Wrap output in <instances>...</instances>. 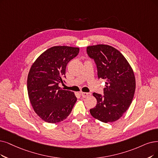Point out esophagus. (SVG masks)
<instances>
[{"label": "esophagus", "mask_w": 158, "mask_h": 158, "mask_svg": "<svg viewBox=\"0 0 158 158\" xmlns=\"http://www.w3.org/2000/svg\"><path fill=\"white\" fill-rule=\"evenodd\" d=\"M81 95L82 96V97L84 98H86L87 97H89L91 95L90 93H85V92H81Z\"/></svg>", "instance_id": "obj_1"}]
</instances>
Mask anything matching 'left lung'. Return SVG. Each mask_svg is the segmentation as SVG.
I'll return each mask as SVG.
<instances>
[{
  "label": "left lung",
  "instance_id": "obj_1",
  "mask_svg": "<svg viewBox=\"0 0 158 158\" xmlns=\"http://www.w3.org/2000/svg\"><path fill=\"white\" fill-rule=\"evenodd\" d=\"M87 53L95 62L98 78L105 80L104 95L93 93L97 104L90 110L91 115L105 123L116 121L128 109L134 96L133 69L124 56L111 46H89Z\"/></svg>",
  "mask_w": 158,
  "mask_h": 158
}]
</instances>
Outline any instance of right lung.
<instances>
[{
    "label": "right lung",
    "instance_id": "obj_1",
    "mask_svg": "<svg viewBox=\"0 0 158 158\" xmlns=\"http://www.w3.org/2000/svg\"><path fill=\"white\" fill-rule=\"evenodd\" d=\"M80 48L55 46L42 53L31 65L28 75L27 89L34 111L44 121L56 123L70 114L77 100L73 92L59 87L65 78L68 63Z\"/></svg>",
    "mask_w": 158,
    "mask_h": 158
}]
</instances>
